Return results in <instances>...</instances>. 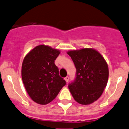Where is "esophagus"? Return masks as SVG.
Masks as SVG:
<instances>
[{"instance_id": "esophagus-1", "label": "esophagus", "mask_w": 129, "mask_h": 129, "mask_svg": "<svg viewBox=\"0 0 129 129\" xmlns=\"http://www.w3.org/2000/svg\"><path fill=\"white\" fill-rule=\"evenodd\" d=\"M65 80H66V82H69V77L68 76H67L66 77H65Z\"/></svg>"}]
</instances>
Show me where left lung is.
<instances>
[{
	"mask_svg": "<svg viewBox=\"0 0 129 129\" xmlns=\"http://www.w3.org/2000/svg\"><path fill=\"white\" fill-rule=\"evenodd\" d=\"M76 68V77L69 84L74 99L79 104L89 105L102 96L108 79V67L103 56L93 48L70 50Z\"/></svg>",
	"mask_w": 129,
	"mask_h": 129,
	"instance_id": "8db88e82",
	"label": "left lung"
}]
</instances>
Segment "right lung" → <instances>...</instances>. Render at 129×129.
<instances>
[{
  "label": "right lung",
  "mask_w": 129,
  "mask_h": 129,
  "mask_svg": "<svg viewBox=\"0 0 129 129\" xmlns=\"http://www.w3.org/2000/svg\"><path fill=\"white\" fill-rule=\"evenodd\" d=\"M60 53L58 50L41 45L31 50L24 58L22 82L29 97L37 103H50L66 84L55 64Z\"/></svg>",
  "instance_id": "add662e5"
}]
</instances>
